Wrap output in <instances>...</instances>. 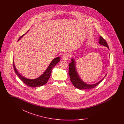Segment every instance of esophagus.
Segmentation results:
<instances>
[{
	"instance_id": "obj_1",
	"label": "esophagus",
	"mask_w": 124,
	"mask_h": 124,
	"mask_svg": "<svg viewBox=\"0 0 124 124\" xmlns=\"http://www.w3.org/2000/svg\"><path fill=\"white\" fill-rule=\"evenodd\" d=\"M68 57H69V55H68V54L67 53H65L63 56H62V58L63 59H64V60H67V59H68Z\"/></svg>"
}]
</instances>
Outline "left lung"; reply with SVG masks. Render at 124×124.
I'll list each match as a JSON object with an SVG mask.
<instances>
[{
  "mask_svg": "<svg viewBox=\"0 0 124 124\" xmlns=\"http://www.w3.org/2000/svg\"><path fill=\"white\" fill-rule=\"evenodd\" d=\"M99 43L100 45L107 47V48L109 50V48L106 41L101 36L100 37ZM71 62L69 64V75L70 76L71 82L72 83L73 85L77 88L80 90L93 88L97 85H98L104 79V78L106 76L107 74L100 81L94 84H88L84 82L78 76L76 68V67L75 60L73 58H72L71 59Z\"/></svg>",
  "mask_w": 124,
  "mask_h": 124,
  "instance_id": "obj_1",
  "label": "left lung"
}]
</instances>
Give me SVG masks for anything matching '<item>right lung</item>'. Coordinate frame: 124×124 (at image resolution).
I'll return each mask as SVG.
<instances>
[{
	"label": "right lung",
	"instance_id": "add662e5",
	"mask_svg": "<svg viewBox=\"0 0 124 124\" xmlns=\"http://www.w3.org/2000/svg\"><path fill=\"white\" fill-rule=\"evenodd\" d=\"M29 30H28L25 33H24L23 35L21 36L19 39L18 40H19L26 33L28 32V31ZM60 58L59 57H58L57 58H54L50 64L49 65V66L47 67L46 70L44 71V72L40 76L35 79H28L22 76L21 75H20L18 71L17 70L16 67L14 65V61H13V68L14 69L15 72L16 74L18 75V77L27 86L31 87H36L39 86H41L44 85H45L47 82L49 78H50L52 71L53 70V68L55 67L56 65L59 62Z\"/></svg>",
	"mask_w": 124,
	"mask_h": 124
}]
</instances>
